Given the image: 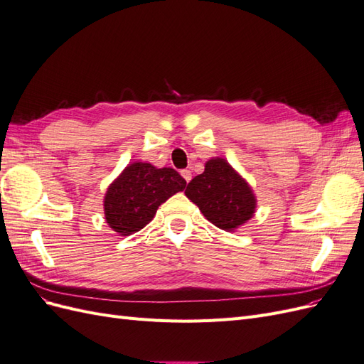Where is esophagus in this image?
Returning <instances> with one entry per match:
<instances>
[{
    "instance_id": "34e87169",
    "label": "esophagus",
    "mask_w": 364,
    "mask_h": 364,
    "mask_svg": "<svg viewBox=\"0 0 364 364\" xmlns=\"http://www.w3.org/2000/svg\"><path fill=\"white\" fill-rule=\"evenodd\" d=\"M181 174H182V178H183L186 182H190V181H191V176H193V174H191V171H190V170H182V171H181Z\"/></svg>"
}]
</instances>
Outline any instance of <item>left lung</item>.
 <instances>
[{
  "mask_svg": "<svg viewBox=\"0 0 364 364\" xmlns=\"http://www.w3.org/2000/svg\"><path fill=\"white\" fill-rule=\"evenodd\" d=\"M185 196L214 226L230 232L255 214L257 199L249 183L222 158L205 164V171L188 183Z\"/></svg>",
  "mask_w": 364,
  "mask_h": 364,
  "instance_id": "obj_1",
  "label": "left lung"
}]
</instances>
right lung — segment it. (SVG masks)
Here are the masks:
<instances>
[{
	"instance_id": "1",
	"label": "right lung",
	"mask_w": 364,
	"mask_h": 364,
	"mask_svg": "<svg viewBox=\"0 0 364 364\" xmlns=\"http://www.w3.org/2000/svg\"><path fill=\"white\" fill-rule=\"evenodd\" d=\"M185 185L174 168H156L149 162L129 164L106 191V223L119 235L138 232L168 197L183 191Z\"/></svg>"
}]
</instances>
